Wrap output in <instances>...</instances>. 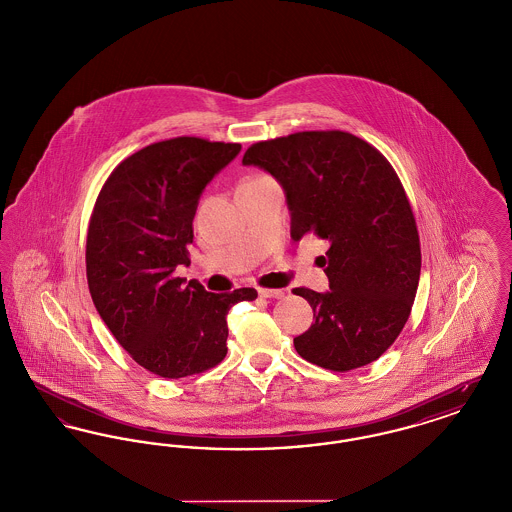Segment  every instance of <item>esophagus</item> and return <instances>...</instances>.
Masks as SVG:
<instances>
[{"instance_id":"esophagus-1","label":"esophagus","mask_w":512,"mask_h":512,"mask_svg":"<svg viewBox=\"0 0 512 512\" xmlns=\"http://www.w3.org/2000/svg\"><path fill=\"white\" fill-rule=\"evenodd\" d=\"M284 290H267V288H259V295L265 299H280L284 297Z\"/></svg>"}]
</instances>
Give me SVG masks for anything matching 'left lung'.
I'll use <instances>...</instances> for the list:
<instances>
[{
  "mask_svg": "<svg viewBox=\"0 0 512 512\" xmlns=\"http://www.w3.org/2000/svg\"><path fill=\"white\" fill-rule=\"evenodd\" d=\"M242 163L280 182L295 242L315 234L330 244V292L293 290L315 315L295 351L336 372L376 361L401 334L420 278L413 209L388 159L349 132L315 130L257 142Z\"/></svg>",
  "mask_w": 512,
  "mask_h": 512,
  "instance_id": "obj_1",
  "label": "left lung"
}]
</instances>
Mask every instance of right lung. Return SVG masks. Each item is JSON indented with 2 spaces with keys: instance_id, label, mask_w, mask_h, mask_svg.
I'll return each mask as SVG.
<instances>
[{
  "instance_id": "add662e5",
  "label": "right lung",
  "mask_w": 512,
  "mask_h": 512,
  "mask_svg": "<svg viewBox=\"0 0 512 512\" xmlns=\"http://www.w3.org/2000/svg\"><path fill=\"white\" fill-rule=\"evenodd\" d=\"M240 144L172 138L126 157L111 172L88 226L86 276L99 317L130 357L163 378H184L226 357L232 305L253 288L207 292L174 276L190 265L195 209Z\"/></svg>"
}]
</instances>
